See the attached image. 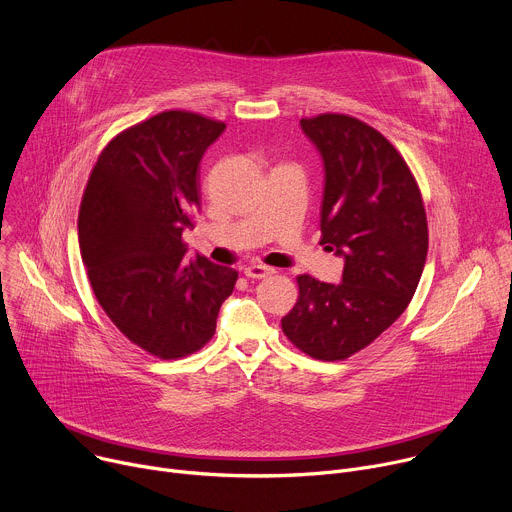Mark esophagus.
<instances>
[{"label": "esophagus", "instance_id": "esophagus-1", "mask_svg": "<svg viewBox=\"0 0 512 512\" xmlns=\"http://www.w3.org/2000/svg\"><path fill=\"white\" fill-rule=\"evenodd\" d=\"M271 273H273V269L267 267V265H261V263H253V265L245 267V275L251 277V279H263V277H267Z\"/></svg>", "mask_w": 512, "mask_h": 512}]
</instances>
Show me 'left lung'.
I'll return each mask as SVG.
<instances>
[{
    "instance_id": "left-lung-1",
    "label": "left lung",
    "mask_w": 512,
    "mask_h": 512,
    "mask_svg": "<svg viewBox=\"0 0 512 512\" xmlns=\"http://www.w3.org/2000/svg\"><path fill=\"white\" fill-rule=\"evenodd\" d=\"M324 164L322 245L344 259L340 283L300 275L285 336L320 360L369 346L409 306L427 257V221L405 160L371 125L326 113L300 121Z\"/></svg>"
}]
</instances>
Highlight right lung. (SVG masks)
Returning <instances> with one entry per match:
<instances>
[{
	"label": "right lung",
	"instance_id": "1",
	"mask_svg": "<svg viewBox=\"0 0 512 512\" xmlns=\"http://www.w3.org/2000/svg\"><path fill=\"white\" fill-rule=\"evenodd\" d=\"M225 123L164 111L119 133L99 156L81 212V257L95 296L133 344L170 360L216 330L239 273L186 259L182 233L200 210L198 168Z\"/></svg>",
	"mask_w": 512,
	"mask_h": 512
}]
</instances>
